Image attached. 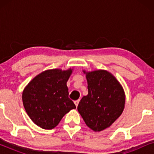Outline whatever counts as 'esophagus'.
<instances>
[{
    "label": "esophagus",
    "instance_id": "34e87169",
    "mask_svg": "<svg viewBox=\"0 0 154 154\" xmlns=\"http://www.w3.org/2000/svg\"><path fill=\"white\" fill-rule=\"evenodd\" d=\"M79 100H75V102H74V104H75V106H78V105H79Z\"/></svg>",
    "mask_w": 154,
    "mask_h": 154
}]
</instances>
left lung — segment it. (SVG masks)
<instances>
[{
  "label": "left lung",
  "instance_id": "1",
  "mask_svg": "<svg viewBox=\"0 0 154 154\" xmlns=\"http://www.w3.org/2000/svg\"><path fill=\"white\" fill-rule=\"evenodd\" d=\"M88 95L83 96L78 111L88 127L94 132L109 128L122 114L125 94L121 83L108 71H86Z\"/></svg>",
  "mask_w": 154,
  "mask_h": 154
}]
</instances>
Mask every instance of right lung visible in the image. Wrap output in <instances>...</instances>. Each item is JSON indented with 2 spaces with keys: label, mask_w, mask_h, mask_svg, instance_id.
Instances as JSON below:
<instances>
[{
  "label": "right lung",
  "mask_w": 154,
  "mask_h": 154,
  "mask_svg": "<svg viewBox=\"0 0 154 154\" xmlns=\"http://www.w3.org/2000/svg\"><path fill=\"white\" fill-rule=\"evenodd\" d=\"M73 69H53L39 73L22 92V102L31 121L45 130L55 128L64 116L75 109L69 98L66 83Z\"/></svg>",
  "instance_id": "1"
}]
</instances>
